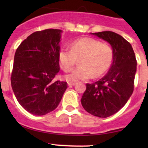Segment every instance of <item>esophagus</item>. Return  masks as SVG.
<instances>
[{"instance_id": "obj_1", "label": "esophagus", "mask_w": 148, "mask_h": 148, "mask_svg": "<svg viewBox=\"0 0 148 148\" xmlns=\"http://www.w3.org/2000/svg\"><path fill=\"white\" fill-rule=\"evenodd\" d=\"M75 84H76L75 82H68L69 86H74V85Z\"/></svg>"}]
</instances>
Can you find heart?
<instances>
[{"label":"heart","instance_id":"heart-1","mask_svg":"<svg viewBox=\"0 0 148 148\" xmlns=\"http://www.w3.org/2000/svg\"><path fill=\"white\" fill-rule=\"evenodd\" d=\"M70 49L62 48L58 55L59 66L65 71L71 70L77 59H81V66L65 76L66 80L69 82L89 79L94 75L100 77L108 71L114 61V52L112 46L90 37L74 40Z\"/></svg>","mask_w":148,"mask_h":148}]
</instances>
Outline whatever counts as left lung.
I'll use <instances>...</instances> for the list:
<instances>
[{"mask_svg":"<svg viewBox=\"0 0 148 148\" xmlns=\"http://www.w3.org/2000/svg\"><path fill=\"white\" fill-rule=\"evenodd\" d=\"M110 43L114 58L108 73L95 83L86 84L81 102L89 114L105 118L125 106L134 90L137 60L131 44L112 31L92 33Z\"/></svg>","mask_w":148,"mask_h":148,"instance_id":"8db88e82","label":"left lung"}]
</instances>
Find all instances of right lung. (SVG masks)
<instances>
[{"label": "right lung", "mask_w": 148, "mask_h": 148, "mask_svg": "<svg viewBox=\"0 0 148 148\" xmlns=\"http://www.w3.org/2000/svg\"><path fill=\"white\" fill-rule=\"evenodd\" d=\"M62 30L33 33L16 49L11 86L19 104L31 114L44 115L54 110L67 88L66 82L55 81Z\"/></svg>", "instance_id": "right-lung-1"}]
</instances>
